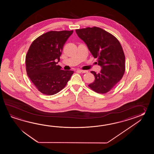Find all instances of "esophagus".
<instances>
[{
    "label": "esophagus",
    "mask_w": 154,
    "mask_h": 154,
    "mask_svg": "<svg viewBox=\"0 0 154 154\" xmlns=\"http://www.w3.org/2000/svg\"><path fill=\"white\" fill-rule=\"evenodd\" d=\"M77 71H78L79 72H82V73H86V72H88V70H80V69H79Z\"/></svg>",
    "instance_id": "34e87169"
}]
</instances>
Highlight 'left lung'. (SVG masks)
I'll return each mask as SVG.
<instances>
[{
    "label": "left lung",
    "mask_w": 154,
    "mask_h": 154,
    "mask_svg": "<svg viewBox=\"0 0 154 154\" xmlns=\"http://www.w3.org/2000/svg\"><path fill=\"white\" fill-rule=\"evenodd\" d=\"M75 31L102 68L98 74L91 72L95 80L88 87L98 94L108 92L121 80L125 72V53L121 43L110 33L97 27Z\"/></svg>",
    "instance_id": "1"
}]
</instances>
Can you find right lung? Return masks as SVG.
Returning a JSON list of instances; mask_svg holds the SVG:
<instances>
[{
  "instance_id": "add662e5",
  "label": "right lung",
  "mask_w": 154,
  "mask_h": 154,
  "mask_svg": "<svg viewBox=\"0 0 154 154\" xmlns=\"http://www.w3.org/2000/svg\"><path fill=\"white\" fill-rule=\"evenodd\" d=\"M72 32V30L49 31L35 39L29 47L25 59L27 74L43 94L59 92L74 73L62 70L56 62H59L63 46Z\"/></svg>"
}]
</instances>
